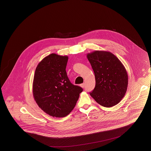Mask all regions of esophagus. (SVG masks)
Returning <instances> with one entry per match:
<instances>
[{
  "instance_id": "esophagus-1",
  "label": "esophagus",
  "mask_w": 151,
  "mask_h": 151,
  "mask_svg": "<svg viewBox=\"0 0 151 151\" xmlns=\"http://www.w3.org/2000/svg\"><path fill=\"white\" fill-rule=\"evenodd\" d=\"M80 86L82 87V88H84L85 86V84L84 83H83V84H80Z\"/></svg>"
}]
</instances>
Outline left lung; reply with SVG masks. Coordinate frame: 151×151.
<instances>
[{"label": "left lung", "mask_w": 151, "mask_h": 151, "mask_svg": "<svg viewBox=\"0 0 151 151\" xmlns=\"http://www.w3.org/2000/svg\"><path fill=\"white\" fill-rule=\"evenodd\" d=\"M93 70L96 86L90 95L101 106L118 104L126 93L128 75L122 62L113 54L94 51L86 55Z\"/></svg>", "instance_id": "left-lung-1"}]
</instances>
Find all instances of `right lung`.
<instances>
[{
  "mask_svg": "<svg viewBox=\"0 0 151 151\" xmlns=\"http://www.w3.org/2000/svg\"><path fill=\"white\" fill-rule=\"evenodd\" d=\"M68 57L51 54L36 67L33 94L38 106L52 116L64 117L75 108L83 88L70 82L65 71Z\"/></svg>",
  "mask_w": 151,
  "mask_h": 151,
  "instance_id": "obj_1",
  "label": "right lung"
}]
</instances>
